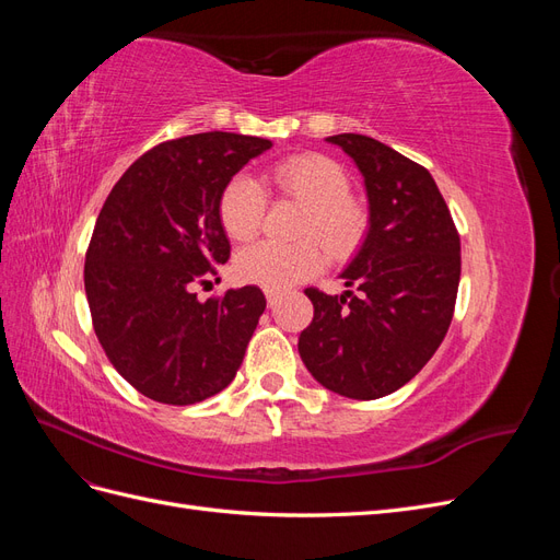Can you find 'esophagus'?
Returning <instances> with one entry per match:
<instances>
[{
  "label": "esophagus",
  "instance_id": "34e87169",
  "mask_svg": "<svg viewBox=\"0 0 560 560\" xmlns=\"http://www.w3.org/2000/svg\"><path fill=\"white\" fill-rule=\"evenodd\" d=\"M266 301H268V306L273 308V306H278V301H280V296L276 294V292H266Z\"/></svg>",
  "mask_w": 560,
  "mask_h": 560
}]
</instances>
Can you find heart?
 <instances>
[{
    "mask_svg": "<svg viewBox=\"0 0 560 560\" xmlns=\"http://www.w3.org/2000/svg\"><path fill=\"white\" fill-rule=\"evenodd\" d=\"M266 179L282 196L296 198L306 206L301 219V243L280 245L261 241L245 247L235 257V276L245 284H257L266 292H284L311 280L327 264V254L314 238L346 257L360 245L366 231V210L350 194L348 173L334 159L306 151L287 156L266 171ZM266 196L261 186L245 177H231L217 200L219 224L233 241H249L264 222Z\"/></svg>",
    "mask_w": 560,
    "mask_h": 560,
    "instance_id": "obj_1",
    "label": "heart"
}]
</instances>
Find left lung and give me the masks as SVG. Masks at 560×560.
I'll return each instance as SVG.
<instances>
[{"instance_id":"8db88e82","label":"left lung","mask_w":560,"mask_h":560,"mask_svg":"<svg viewBox=\"0 0 560 560\" xmlns=\"http://www.w3.org/2000/svg\"><path fill=\"white\" fill-rule=\"evenodd\" d=\"M327 140L364 175L371 226L343 270L346 294L306 290L315 313L299 352L317 383L366 401L409 383L442 346L460 284V235L420 163L366 135Z\"/></svg>"}]
</instances>
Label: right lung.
I'll list each match as a JSON object with an SVG mask.
<instances>
[{
  "label": "right lung",
  "instance_id": "1",
  "mask_svg": "<svg viewBox=\"0 0 560 560\" xmlns=\"http://www.w3.org/2000/svg\"><path fill=\"white\" fill-rule=\"evenodd\" d=\"M270 140L198 132L149 149L114 184L86 249L93 329L107 360L144 397L186 406L235 378L259 325V287L200 303L194 287L217 276L231 245L217 200Z\"/></svg>",
  "mask_w": 560,
  "mask_h": 560
}]
</instances>
